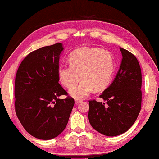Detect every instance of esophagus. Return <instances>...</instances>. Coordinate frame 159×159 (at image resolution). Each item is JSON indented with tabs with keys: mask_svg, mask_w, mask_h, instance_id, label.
<instances>
[{
	"mask_svg": "<svg viewBox=\"0 0 159 159\" xmlns=\"http://www.w3.org/2000/svg\"><path fill=\"white\" fill-rule=\"evenodd\" d=\"M75 103H76V104H79L80 102H81L82 101V100H80V99H75Z\"/></svg>",
	"mask_w": 159,
	"mask_h": 159,
	"instance_id": "obj_1",
	"label": "esophagus"
}]
</instances>
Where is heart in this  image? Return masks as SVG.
<instances>
[{
    "label": "heart",
    "mask_w": 159,
    "mask_h": 159,
    "mask_svg": "<svg viewBox=\"0 0 159 159\" xmlns=\"http://www.w3.org/2000/svg\"><path fill=\"white\" fill-rule=\"evenodd\" d=\"M70 65H62L58 70V76L64 87L70 89L79 81L83 82L70 90L75 98H82L96 91L107 87L112 79L115 61L112 54L106 49L96 47H82L72 53Z\"/></svg>",
    "instance_id": "b5f03b06"
}]
</instances>
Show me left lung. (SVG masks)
<instances>
[{"label": "left lung", "mask_w": 159, "mask_h": 159, "mask_svg": "<svg viewBox=\"0 0 159 159\" xmlns=\"http://www.w3.org/2000/svg\"><path fill=\"white\" fill-rule=\"evenodd\" d=\"M122 60L115 80L101 95L106 101H89L88 119L94 129L107 136L126 132L138 118L142 102V73L136 57L120 47Z\"/></svg>", "instance_id": "left-lung-1"}]
</instances>
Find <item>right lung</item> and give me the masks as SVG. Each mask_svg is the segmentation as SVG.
<instances>
[{
	"label": "right lung",
	"mask_w": 159,
	"mask_h": 159,
	"mask_svg": "<svg viewBox=\"0 0 159 159\" xmlns=\"http://www.w3.org/2000/svg\"><path fill=\"white\" fill-rule=\"evenodd\" d=\"M63 44L41 47L26 56L16 72L15 112L24 129L33 137L51 140L65 129L74 106L58 83V70Z\"/></svg>",
	"instance_id": "add662e5"
}]
</instances>
